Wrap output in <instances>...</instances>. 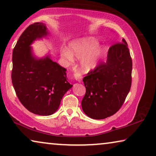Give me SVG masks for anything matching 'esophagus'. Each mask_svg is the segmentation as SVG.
Listing matches in <instances>:
<instances>
[{
  "instance_id": "1",
  "label": "esophagus",
  "mask_w": 156,
  "mask_h": 156,
  "mask_svg": "<svg viewBox=\"0 0 156 156\" xmlns=\"http://www.w3.org/2000/svg\"><path fill=\"white\" fill-rule=\"evenodd\" d=\"M74 76H75V80L78 81V82H81V80H82V76H81V74L78 72H76L75 74H74Z\"/></svg>"
}]
</instances>
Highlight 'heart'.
Instances as JSON below:
<instances>
[{
	"instance_id": "obj_1",
	"label": "heart",
	"mask_w": 156,
	"mask_h": 156,
	"mask_svg": "<svg viewBox=\"0 0 156 156\" xmlns=\"http://www.w3.org/2000/svg\"><path fill=\"white\" fill-rule=\"evenodd\" d=\"M98 45V42L93 37L75 40L69 44L68 50H62L61 56L70 61L73 58L81 59V70L88 73L98 66L104 52L103 48Z\"/></svg>"
}]
</instances>
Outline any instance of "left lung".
I'll use <instances>...</instances> for the list:
<instances>
[{
  "label": "left lung",
  "mask_w": 156,
  "mask_h": 156,
  "mask_svg": "<svg viewBox=\"0 0 156 156\" xmlns=\"http://www.w3.org/2000/svg\"><path fill=\"white\" fill-rule=\"evenodd\" d=\"M133 62L124 39L109 48L106 63L83 77L86 94L81 101L84 113L93 119H104L116 113L130 90Z\"/></svg>",
  "instance_id": "left-lung-1"
}]
</instances>
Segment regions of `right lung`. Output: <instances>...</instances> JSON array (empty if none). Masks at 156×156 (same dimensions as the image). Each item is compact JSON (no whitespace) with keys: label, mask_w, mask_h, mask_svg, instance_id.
<instances>
[{"label":"right lung","mask_w":156,"mask_h":156,"mask_svg":"<svg viewBox=\"0 0 156 156\" xmlns=\"http://www.w3.org/2000/svg\"><path fill=\"white\" fill-rule=\"evenodd\" d=\"M49 34L47 26L30 25L19 38L12 52V82L23 106L32 113L49 116L58 109L63 95L73 87L66 69L52 61L50 55L35 56L30 46Z\"/></svg>","instance_id":"1"}]
</instances>
